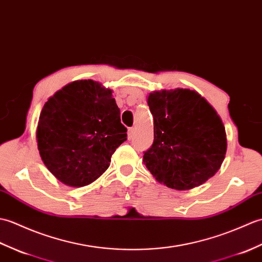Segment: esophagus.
I'll list each match as a JSON object with an SVG mask.
<instances>
[{
    "label": "esophagus",
    "mask_w": 262,
    "mask_h": 262,
    "mask_svg": "<svg viewBox=\"0 0 262 262\" xmlns=\"http://www.w3.org/2000/svg\"><path fill=\"white\" fill-rule=\"evenodd\" d=\"M135 135H136V127H130L129 131H127V137H129V139H131Z\"/></svg>",
    "instance_id": "esophagus-1"
}]
</instances>
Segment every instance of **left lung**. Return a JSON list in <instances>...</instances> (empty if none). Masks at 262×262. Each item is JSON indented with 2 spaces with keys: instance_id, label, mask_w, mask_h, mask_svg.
<instances>
[{
  "instance_id": "left-lung-1",
  "label": "left lung",
  "mask_w": 262,
  "mask_h": 262,
  "mask_svg": "<svg viewBox=\"0 0 262 262\" xmlns=\"http://www.w3.org/2000/svg\"><path fill=\"white\" fill-rule=\"evenodd\" d=\"M147 103L154 115V144L143 164L157 182L177 190L204 184L219 171L228 141L215 108L188 89L150 93Z\"/></svg>"
}]
</instances>
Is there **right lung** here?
<instances>
[{"mask_svg":"<svg viewBox=\"0 0 262 262\" xmlns=\"http://www.w3.org/2000/svg\"><path fill=\"white\" fill-rule=\"evenodd\" d=\"M112 93L95 80H75L45 103L36 132L38 150L62 184L83 187L95 182L126 140Z\"/></svg>","mask_w":262,"mask_h":262,"instance_id":"add662e5","label":"right lung"}]
</instances>
